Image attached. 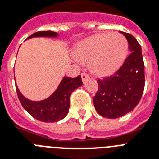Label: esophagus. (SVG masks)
Here are the masks:
<instances>
[{
	"mask_svg": "<svg viewBox=\"0 0 159 159\" xmlns=\"http://www.w3.org/2000/svg\"><path fill=\"white\" fill-rule=\"evenodd\" d=\"M89 75H87L86 73L81 74V78H82V81H83V82H84V81H85L86 80L89 78Z\"/></svg>",
	"mask_w": 159,
	"mask_h": 159,
	"instance_id": "obj_1",
	"label": "esophagus"
}]
</instances>
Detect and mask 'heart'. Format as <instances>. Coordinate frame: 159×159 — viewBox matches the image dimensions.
<instances>
[{
    "label": "heart",
    "instance_id": "1",
    "mask_svg": "<svg viewBox=\"0 0 159 159\" xmlns=\"http://www.w3.org/2000/svg\"><path fill=\"white\" fill-rule=\"evenodd\" d=\"M128 42L119 33L95 34L80 42L74 51L79 63L89 62L93 73L99 76L110 75L117 70L125 61Z\"/></svg>",
    "mask_w": 159,
    "mask_h": 159
}]
</instances>
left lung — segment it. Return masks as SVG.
I'll list each match as a JSON object with an SVG mask.
<instances>
[{"label": "left lung", "mask_w": 159, "mask_h": 159, "mask_svg": "<svg viewBox=\"0 0 159 159\" xmlns=\"http://www.w3.org/2000/svg\"><path fill=\"white\" fill-rule=\"evenodd\" d=\"M127 39L130 55L117 71L98 79V90L93 98L96 111L102 116L115 119L131 111L139 103L144 89V64L141 47L131 34Z\"/></svg>", "instance_id": "1"}]
</instances>
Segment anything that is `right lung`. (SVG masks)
Segmentation results:
<instances>
[{"instance_id":"add662e5","label":"right lung","mask_w":159,"mask_h":159,"mask_svg":"<svg viewBox=\"0 0 159 159\" xmlns=\"http://www.w3.org/2000/svg\"><path fill=\"white\" fill-rule=\"evenodd\" d=\"M58 34L52 31H40L34 33L27 39L36 37L57 38ZM83 84L81 76L76 78L64 77L56 91L50 97L42 101H31L20 93L17 85L16 91L20 103L30 115L40 121L56 122L67 115L70 108V98L74 90Z\"/></svg>"}]
</instances>
